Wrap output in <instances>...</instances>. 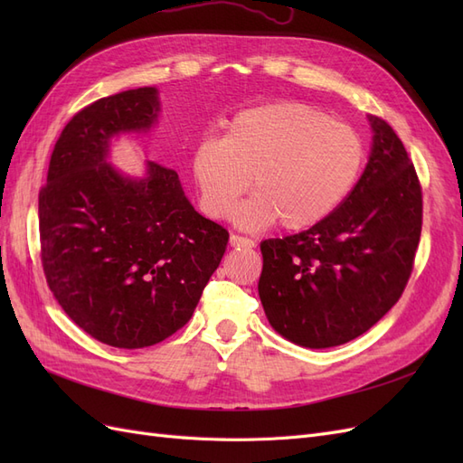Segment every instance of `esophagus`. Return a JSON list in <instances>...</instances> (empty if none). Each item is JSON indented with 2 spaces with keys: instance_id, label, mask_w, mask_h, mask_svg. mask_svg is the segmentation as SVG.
<instances>
[{
  "instance_id": "obj_1",
  "label": "esophagus",
  "mask_w": 463,
  "mask_h": 463,
  "mask_svg": "<svg viewBox=\"0 0 463 463\" xmlns=\"http://www.w3.org/2000/svg\"><path fill=\"white\" fill-rule=\"evenodd\" d=\"M230 245L232 247H237V249H253L255 247V241L253 240H247V237H241V235H237V233H232L230 235Z\"/></svg>"
}]
</instances>
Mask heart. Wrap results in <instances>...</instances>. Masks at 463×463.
Returning <instances> with one entry per match:
<instances>
[{
    "label": "heart",
    "mask_w": 463,
    "mask_h": 463,
    "mask_svg": "<svg viewBox=\"0 0 463 463\" xmlns=\"http://www.w3.org/2000/svg\"><path fill=\"white\" fill-rule=\"evenodd\" d=\"M365 148L347 125L299 102H276L237 114L223 137H206L193 152L203 210L228 218L253 177L257 193L237 222L260 230L279 222L288 232L313 228L357 184Z\"/></svg>",
    "instance_id": "1"
}]
</instances>
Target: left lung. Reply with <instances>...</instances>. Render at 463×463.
Segmentation results:
<instances>
[{
    "label": "left lung",
    "mask_w": 463,
    "mask_h": 463,
    "mask_svg": "<svg viewBox=\"0 0 463 463\" xmlns=\"http://www.w3.org/2000/svg\"><path fill=\"white\" fill-rule=\"evenodd\" d=\"M365 172L313 228L264 240L259 296L272 328L303 347L340 345L398 303L421 237L423 193L390 125L369 116Z\"/></svg>",
    "instance_id": "left-lung-1"
}]
</instances>
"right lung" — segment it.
<instances>
[{
  "label": "right lung",
  "mask_w": 463,
  "mask_h": 463,
  "mask_svg": "<svg viewBox=\"0 0 463 463\" xmlns=\"http://www.w3.org/2000/svg\"><path fill=\"white\" fill-rule=\"evenodd\" d=\"M158 111L154 87L77 111L38 194L53 298L94 340L121 349L154 345L187 325L230 240L193 208L172 167L148 162L146 175L131 179L106 162L111 137L150 129Z\"/></svg>",
  "instance_id": "obj_1"
}]
</instances>
